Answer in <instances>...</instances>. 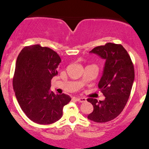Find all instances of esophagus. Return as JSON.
<instances>
[{
    "label": "esophagus",
    "instance_id": "obj_1",
    "mask_svg": "<svg viewBox=\"0 0 149 149\" xmlns=\"http://www.w3.org/2000/svg\"><path fill=\"white\" fill-rule=\"evenodd\" d=\"M74 99H75V100H76V101H77V102H80V103H83V102H86V99L83 98V97H75Z\"/></svg>",
    "mask_w": 149,
    "mask_h": 149
}]
</instances>
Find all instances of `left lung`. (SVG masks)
<instances>
[{"label": "left lung", "mask_w": 149, "mask_h": 149, "mask_svg": "<svg viewBox=\"0 0 149 149\" xmlns=\"http://www.w3.org/2000/svg\"><path fill=\"white\" fill-rule=\"evenodd\" d=\"M90 52L106 61L98 84L105 100L88 99L94 107L88 118L97 123L109 122L118 116L127 104L134 79V65L126 49L119 44L108 42Z\"/></svg>", "instance_id": "obj_1"}]
</instances>
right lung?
Returning <instances> with one entry per match:
<instances>
[{
	"instance_id": "right-lung-1",
	"label": "right lung",
	"mask_w": 149,
	"mask_h": 149,
	"mask_svg": "<svg viewBox=\"0 0 149 149\" xmlns=\"http://www.w3.org/2000/svg\"><path fill=\"white\" fill-rule=\"evenodd\" d=\"M61 58L57 52L40 45L26 46L16 61L13 84L17 100L27 117L36 123L52 124L61 118L69 95L50 90Z\"/></svg>"
}]
</instances>
